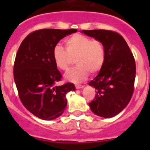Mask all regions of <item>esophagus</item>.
Here are the masks:
<instances>
[{"instance_id": "esophagus-1", "label": "esophagus", "mask_w": 150, "mask_h": 150, "mask_svg": "<svg viewBox=\"0 0 150 150\" xmlns=\"http://www.w3.org/2000/svg\"><path fill=\"white\" fill-rule=\"evenodd\" d=\"M75 87H76V89H79V88H83L84 86L82 85H75Z\"/></svg>"}]
</instances>
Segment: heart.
<instances>
[{
    "mask_svg": "<svg viewBox=\"0 0 150 150\" xmlns=\"http://www.w3.org/2000/svg\"><path fill=\"white\" fill-rule=\"evenodd\" d=\"M66 50L57 45L53 50L55 65L62 71H67L76 60L77 65L66 74L71 82L79 83L86 79L89 72L95 74L104 65L106 52L104 44L82 34H74L65 40Z\"/></svg>",
    "mask_w": 150,
    "mask_h": 150,
    "instance_id": "1",
    "label": "heart"
}]
</instances>
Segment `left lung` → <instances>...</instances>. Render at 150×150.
<instances>
[{
    "instance_id": "obj_1",
    "label": "left lung",
    "mask_w": 150,
    "mask_h": 150,
    "mask_svg": "<svg viewBox=\"0 0 150 150\" xmlns=\"http://www.w3.org/2000/svg\"><path fill=\"white\" fill-rule=\"evenodd\" d=\"M82 33L100 41L106 52L104 65L88 83L97 90L88 105L97 116L111 118L122 111L132 98L136 74L134 58L118 33L107 30H83Z\"/></svg>"
}]
</instances>
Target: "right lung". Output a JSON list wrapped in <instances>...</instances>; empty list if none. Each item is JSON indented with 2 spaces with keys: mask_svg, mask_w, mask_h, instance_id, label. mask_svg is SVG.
<instances>
[{
  "mask_svg": "<svg viewBox=\"0 0 150 150\" xmlns=\"http://www.w3.org/2000/svg\"><path fill=\"white\" fill-rule=\"evenodd\" d=\"M76 29H41L30 33L21 43L16 56L13 75L18 96L32 114L43 120L60 116L67 106L66 95L75 91L73 83L58 86L62 74L53 59L57 43Z\"/></svg>",
  "mask_w": 150,
  "mask_h": 150,
  "instance_id": "right-lung-1",
  "label": "right lung"
}]
</instances>
